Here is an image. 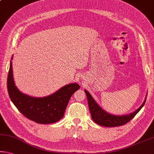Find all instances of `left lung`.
Instances as JSON below:
<instances>
[{"label": "left lung", "mask_w": 154, "mask_h": 154, "mask_svg": "<svg viewBox=\"0 0 154 154\" xmlns=\"http://www.w3.org/2000/svg\"><path fill=\"white\" fill-rule=\"evenodd\" d=\"M84 91L87 96L88 103L89 109L92 120L99 125L109 127V128L121 126L130 121L143 108L144 104L145 103L147 95H146L145 101H143V104L134 112L130 114H125V115H114V114L108 113L101 108L88 91H87L86 90H84Z\"/></svg>", "instance_id": "left-lung-1"}]
</instances>
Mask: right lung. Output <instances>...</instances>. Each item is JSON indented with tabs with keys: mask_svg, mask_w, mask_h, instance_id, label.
Listing matches in <instances>:
<instances>
[{
	"mask_svg": "<svg viewBox=\"0 0 154 154\" xmlns=\"http://www.w3.org/2000/svg\"><path fill=\"white\" fill-rule=\"evenodd\" d=\"M13 60V55L11 57ZM80 88L72 83L61 88L52 94L43 97H34L24 94L18 89L14 80L11 61L7 77V90L12 103L26 118L40 124L57 122L64 116L70 97Z\"/></svg>",
	"mask_w": 154,
	"mask_h": 154,
	"instance_id": "right-lung-1",
	"label": "right lung"
}]
</instances>
